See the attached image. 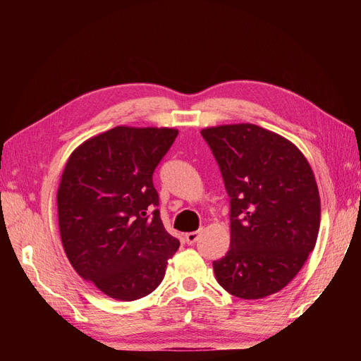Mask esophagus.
Listing matches in <instances>:
<instances>
[{"mask_svg":"<svg viewBox=\"0 0 361 361\" xmlns=\"http://www.w3.org/2000/svg\"><path fill=\"white\" fill-rule=\"evenodd\" d=\"M199 236H200V232H199V231H197V232H190V233L185 235V243H187L188 245H192V244L197 243Z\"/></svg>","mask_w":361,"mask_h":361,"instance_id":"1","label":"esophagus"}]
</instances>
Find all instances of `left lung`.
Returning a JSON list of instances; mask_svg holds the SVG:
<instances>
[{
    "label": "left lung",
    "mask_w": 361,
    "mask_h": 361,
    "mask_svg": "<svg viewBox=\"0 0 361 361\" xmlns=\"http://www.w3.org/2000/svg\"><path fill=\"white\" fill-rule=\"evenodd\" d=\"M231 199V248L214 260L216 281L243 300L285 288L313 251L321 221L318 185L290 141L256 125L202 130Z\"/></svg>",
    "instance_id": "8db88e82"
}]
</instances>
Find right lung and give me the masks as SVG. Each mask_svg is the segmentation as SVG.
<instances>
[{
    "label": "right lung",
    "instance_id": "1",
    "mask_svg": "<svg viewBox=\"0 0 361 361\" xmlns=\"http://www.w3.org/2000/svg\"><path fill=\"white\" fill-rule=\"evenodd\" d=\"M176 129L116 126L73 150L57 192L66 256L105 295L134 301L154 292L180 243L161 221L154 171Z\"/></svg>",
    "mask_w": 361,
    "mask_h": 361
}]
</instances>
